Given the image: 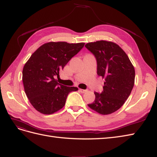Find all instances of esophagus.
I'll use <instances>...</instances> for the list:
<instances>
[{
	"instance_id": "obj_1",
	"label": "esophagus",
	"mask_w": 157,
	"mask_h": 157,
	"mask_svg": "<svg viewBox=\"0 0 157 157\" xmlns=\"http://www.w3.org/2000/svg\"><path fill=\"white\" fill-rule=\"evenodd\" d=\"M79 91H80L81 93H86V92L88 91V90H84V89L79 88Z\"/></svg>"
}]
</instances>
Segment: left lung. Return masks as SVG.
<instances>
[{"mask_svg": "<svg viewBox=\"0 0 157 157\" xmlns=\"http://www.w3.org/2000/svg\"><path fill=\"white\" fill-rule=\"evenodd\" d=\"M97 62V74L105 79L102 93L88 106L102 115L117 111L129 96L135 83V69L125 52L112 41L101 40L85 45Z\"/></svg>", "mask_w": 157, "mask_h": 157, "instance_id": "obj_1", "label": "left lung"}]
</instances>
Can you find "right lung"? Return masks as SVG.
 Returning <instances> with one entry per match:
<instances>
[{
  "label": "right lung",
  "mask_w": 157,
  "mask_h": 157,
  "mask_svg": "<svg viewBox=\"0 0 157 157\" xmlns=\"http://www.w3.org/2000/svg\"><path fill=\"white\" fill-rule=\"evenodd\" d=\"M84 43L48 42L31 55L22 70L24 91L34 108L43 114H52L65 105L69 93L77 87L58 84L55 77L84 47Z\"/></svg>",
  "instance_id": "add662e5"
}]
</instances>
